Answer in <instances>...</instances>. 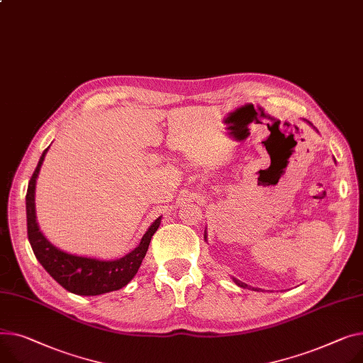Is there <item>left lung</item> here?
<instances>
[{
    "label": "left lung",
    "mask_w": 363,
    "mask_h": 363,
    "mask_svg": "<svg viewBox=\"0 0 363 363\" xmlns=\"http://www.w3.org/2000/svg\"><path fill=\"white\" fill-rule=\"evenodd\" d=\"M233 281H235L238 286H240V287H248V284H245L244 281H240V280H238V279H233Z\"/></svg>",
    "instance_id": "left-lung-1"
}]
</instances>
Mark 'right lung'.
<instances>
[{
    "mask_svg": "<svg viewBox=\"0 0 363 363\" xmlns=\"http://www.w3.org/2000/svg\"><path fill=\"white\" fill-rule=\"evenodd\" d=\"M46 152L48 149L43 150L39 159V163L29 181L26 194L28 236L38 261L52 276L54 280H57L65 291L71 294L82 296H96L118 291V289L128 284L138 272L141 261L149 250L152 236L160 225V217L144 233L138 247L119 259L102 261L96 258L71 255L60 251L51 242H48L36 223L35 185Z\"/></svg>",
    "mask_w": 363,
    "mask_h": 363,
    "instance_id": "obj_1",
    "label": "right lung"
}]
</instances>
